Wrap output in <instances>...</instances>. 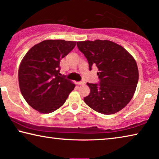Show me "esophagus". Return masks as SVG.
<instances>
[{
  "label": "esophagus",
  "mask_w": 159,
  "mask_h": 159,
  "mask_svg": "<svg viewBox=\"0 0 159 159\" xmlns=\"http://www.w3.org/2000/svg\"><path fill=\"white\" fill-rule=\"evenodd\" d=\"M77 84L78 85H85V83L84 81H80V82H78Z\"/></svg>",
  "instance_id": "esophagus-1"
}]
</instances>
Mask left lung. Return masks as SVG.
Returning a JSON list of instances; mask_svg holds the SVG:
<instances>
[{
  "label": "left lung",
  "mask_w": 159,
  "mask_h": 159,
  "mask_svg": "<svg viewBox=\"0 0 159 159\" xmlns=\"http://www.w3.org/2000/svg\"><path fill=\"white\" fill-rule=\"evenodd\" d=\"M88 60L89 69L98 67L99 83H89V95L84 102L102 114H113L131 100L138 85L139 73L134 59L121 45L107 40L77 42Z\"/></svg>",
  "instance_id": "8db88e82"
}]
</instances>
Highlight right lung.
Here are the masks:
<instances>
[{
  "label": "right lung",
  "instance_id": "obj_1",
  "mask_svg": "<svg viewBox=\"0 0 159 159\" xmlns=\"http://www.w3.org/2000/svg\"><path fill=\"white\" fill-rule=\"evenodd\" d=\"M76 41L45 40L35 45L21 61L19 85L24 98L38 111L49 114L64 104L75 84L60 73L61 59Z\"/></svg>",
  "mask_w": 159,
  "mask_h": 159
}]
</instances>
